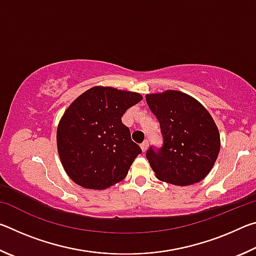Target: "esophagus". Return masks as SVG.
<instances>
[{
  "mask_svg": "<svg viewBox=\"0 0 256 256\" xmlns=\"http://www.w3.org/2000/svg\"><path fill=\"white\" fill-rule=\"evenodd\" d=\"M140 146H141V149H142V151H144V152H146V149H148V141H144L142 142V144H140Z\"/></svg>",
  "mask_w": 256,
  "mask_h": 256,
  "instance_id": "34e87169",
  "label": "esophagus"
}]
</instances>
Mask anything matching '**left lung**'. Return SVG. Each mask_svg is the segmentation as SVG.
<instances>
[{
	"mask_svg": "<svg viewBox=\"0 0 256 256\" xmlns=\"http://www.w3.org/2000/svg\"><path fill=\"white\" fill-rule=\"evenodd\" d=\"M146 100L164 138L162 148L146 151L156 177L178 186L198 183L220 151L219 131L210 112L196 99L176 90L149 94Z\"/></svg>",
	"mask_w": 256,
	"mask_h": 256,
	"instance_id": "left-lung-1",
	"label": "left lung"
}]
</instances>
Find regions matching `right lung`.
Returning a JSON list of instances; mask_svg holds the SVG:
<instances>
[{
  "instance_id": "1",
  "label": "right lung",
  "mask_w": 256,
  "mask_h": 256,
  "mask_svg": "<svg viewBox=\"0 0 256 256\" xmlns=\"http://www.w3.org/2000/svg\"><path fill=\"white\" fill-rule=\"evenodd\" d=\"M138 92L94 86L80 94L60 118L56 142L68 176L84 188L105 190L128 175L141 148L122 123Z\"/></svg>"
}]
</instances>
